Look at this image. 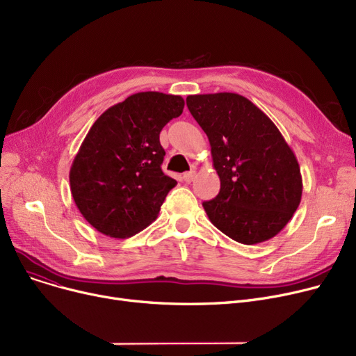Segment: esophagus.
<instances>
[{"mask_svg": "<svg viewBox=\"0 0 356 356\" xmlns=\"http://www.w3.org/2000/svg\"><path fill=\"white\" fill-rule=\"evenodd\" d=\"M195 172H188V173H184L183 175V179H184V181L186 183H191V181H193V179H195Z\"/></svg>", "mask_w": 356, "mask_h": 356, "instance_id": "esophagus-1", "label": "esophagus"}]
</instances>
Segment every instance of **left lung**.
I'll use <instances>...</instances> for the list:
<instances>
[{
    "mask_svg": "<svg viewBox=\"0 0 356 356\" xmlns=\"http://www.w3.org/2000/svg\"><path fill=\"white\" fill-rule=\"evenodd\" d=\"M186 104L211 143L220 191L203 202L213 225L239 244L275 236L302 200L297 159L275 124L232 92L189 95Z\"/></svg>",
    "mask_w": 356,
    "mask_h": 356,
    "instance_id": "1",
    "label": "left lung"
}]
</instances>
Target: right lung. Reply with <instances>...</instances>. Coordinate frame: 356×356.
Segmentation results:
<instances>
[{
  "instance_id": "1",
  "label": "right lung",
  "mask_w": 356,
  "mask_h": 356,
  "mask_svg": "<svg viewBox=\"0 0 356 356\" xmlns=\"http://www.w3.org/2000/svg\"><path fill=\"white\" fill-rule=\"evenodd\" d=\"M184 99L138 92L93 122L74 157L70 192L82 216L101 234L128 238L152 223L177 181L161 170L163 127L181 115Z\"/></svg>"
}]
</instances>
